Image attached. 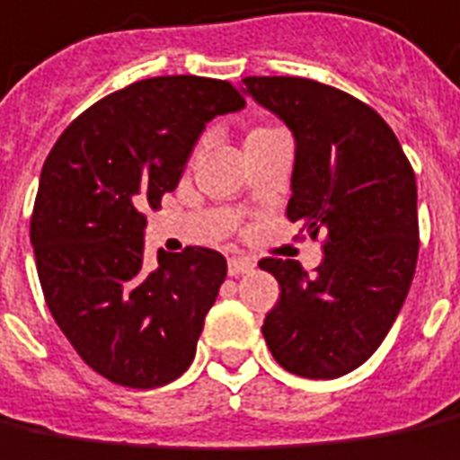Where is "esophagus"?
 Masks as SVG:
<instances>
[{
  "instance_id": "obj_1",
  "label": "esophagus",
  "mask_w": 460,
  "mask_h": 460,
  "mask_svg": "<svg viewBox=\"0 0 460 460\" xmlns=\"http://www.w3.org/2000/svg\"><path fill=\"white\" fill-rule=\"evenodd\" d=\"M255 263H252L251 258H243V255H233L230 261H227V273L230 276H243V273H251Z\"/></svg>"
}]
</instances>
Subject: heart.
Here are the masks:
<instances>
[{
  "instance_id": "heart-1",
  "label": "heart",
  "mask_w": 460,
  "mask_h": 460,
  "mask_svg": "<svg viewBox=\"0 0 460 460\" xmlns=\"http://www.w3.org/2000/svg\"><path fill=\"white\" fill-rule=\"evenodd\" d=\"M261 131H273V128H268V126H261V128H252L251 134H261ZM251 134H248V137H251Z\"/></svg>"
}]
</instances>
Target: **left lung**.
<instances>
[{
  "label": "left lung",
  "mask_w": 460,
  "mask_h": 460,
  "mask_svg": "<svg viewBox=\"0 0 460 460\" xmlns=\"http://www.w3.org/2000/svg\"><path fill=\"white\" fill-rule=\"evenodd\" d=\"M245 93L294 131L288 220L316 240L323 261L266 258L280 298L263 337L283 369L334 380L375 354L405 304L418 263V187L405 151L375 108L309 78L252 75Z\"/></svg>",
  "instance_id": "8db88e82"
}]
</instances>
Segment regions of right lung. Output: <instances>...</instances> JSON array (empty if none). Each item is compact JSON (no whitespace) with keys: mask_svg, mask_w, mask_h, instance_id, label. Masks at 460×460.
<instances>
[{"mask_svg":"<svg viewBox=\"0 0 460 460\" xmlns=\"http://www.w3.org/2000/svg\"><path fill=\"white\" fill-rule=\"evenodd\" d=\"M245 106L227 80L162 75L101 98L45 159L30 240L52 319L106 380L149 390L192 365L227 276L217 251L144 266V208L180 184L205 123Z\"/></svg>","mask_w":460,"mask_h":460,"instance_id":"1","label":"right lung"}]
</instances>
